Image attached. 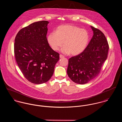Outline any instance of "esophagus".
<instances>
[{"label":"esophagus","instance_id":"34e87169","mask_svg":"<svg viewBox=\"0 0 122 122\" xmlns=\"http://www.w3.org/2000/svg\"><path fill=\"white\" fill-rule=\"evenodd\" d=\"M64 57V56L63 55H62V54H60V58H63Z\"/></svg>","mask_w":122,"mask_h":122}]
</instances>
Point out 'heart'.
<instances>
[{
  "label": "heart",
  "instance_id": "1",
  "mask_svg": "<svg viewBox=\"0 0 122 122\" xmlns=\"http://www.w3.org/2000/svg\"><path fill=\"white\" fill-rule=\"evenodd\" d=\"M48 43L53 50L57 51L62 46V52L77 55L87 47L89 35L86 30L71 24L58 26L55 32L47 36Z\"/></svg>",
  "mask_w": 122,
  "mask_h": 122
}]
</instances>
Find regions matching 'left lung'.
Returning <instances> with one entry per match:
<instances>
[{
  "label": "left lung",
  "mask_w": 122,
  "mask_h": 122,
  "mask_svg": "<svg viewBox=\"0 0 122 122\" xmlns=\"http://www.w3.org/2000/svg\"><path fill=\"white\" fill-rule=\"evenodd\" d=\"M91 28L93 35L86 48L69 60L68 75L78 84H86L96 77L107 56L109 46L104 34L92 26Z\"/></svg>",
  "instance_id": "8db88e82"
}]
</instances>
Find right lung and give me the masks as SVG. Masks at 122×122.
Returning <instances> with one entry per match:
<instances>
[{"label":"right lung","instance_id":"right-lung-1","mask_svg":"<svg viewBox=\"0 0 122 122\" xmlns=\"http://www.w3.org/2000/svg\"><path fill=\"white\" fill-rule=\"evenodd\" d=\"M46 20L34 22L21 29L15 40L14 52L24 77L35 84L46 83L52 76L59 54L50 46L46 38Z\"/></svg>","mask_w":122,"mask_h":122}]
</instances>
